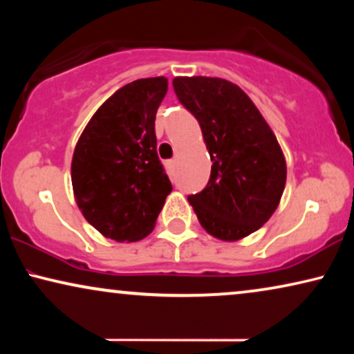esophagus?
I'll return each mask as SVG.
<instances>
[{"instance_id":"34e87169","label":"esophagus","mask_w":354,"mask_h":354,"mask_svg":"<svg viewBox=\"0 0 354 354\" xmlns=\"http://www.w3.org/2000/svg\"><path fill=\"white\" fill-rule=\"evenodd\" d=\"M166 167H167L169 172L174 174V169H176V161H174V159H171V161H167L166 162Z\"/></svg>"}]
</instances>
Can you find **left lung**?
I'll list each match as a JSON object with an SVG mask.
<instances>
[{
	"label": "left lung",
	"instance_id": "8db88e82",
	"mask_svg": "<svg viewBox=\"0 0 354 354\" xmlns=\"http://www.w3.org/2000/svg\"><path fill=\"white\" fill-rule=\"evenodd\" d=\"M177 98L200 124L212 166L206 188L188 196L207 234L245 239L277 209L287 182L282 148L239 85L219 77H176Z\"/></svg>",
	"mask_w": 354,
	"mask_h": 354
}]
</instances>
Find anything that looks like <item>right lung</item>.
<instances>
[{
	"label": "right lung",
	"instance_id": "obj_1",
	"mask_svg": "<svg viewBox=\"0 0 354 354\" xmlns=\"http://www.w3.org/2000/svg\"><path fill=\"white\" fill-rule=\"evenodd\" d=\"M166 93V77L124 85L100 106L75 145L71 177L77 206L106 239L138 241L151 234L172 192L154 133Z\"/></svg>",
	"mask_w": 354,
	"mask_h": 354
}]
</instances>
